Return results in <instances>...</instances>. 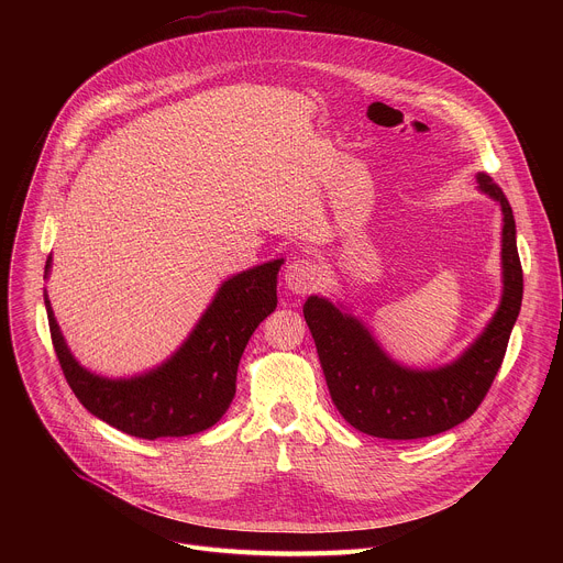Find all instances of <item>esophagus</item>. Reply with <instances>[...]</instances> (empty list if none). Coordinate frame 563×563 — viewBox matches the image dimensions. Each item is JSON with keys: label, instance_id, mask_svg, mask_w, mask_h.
Wrapping results in <instances>:
<instances>
[{"label": "esophagus", "instance_id": "esophagus-1", "mask_svg": "<svg viewBox=\"0 0 563 563\" xmlns=\"http://www.w3.org/2000/svg\"><path fill=\"white\" fill-rule=\"evenodd\" d=\"M320 283V267L309 258H296L285 269V285L294 294H309Z\"/></svg>", "mask_w": 563, "mask_h": 563}]
</instances>
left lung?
<instances>
[{
	"label": "left lung",
	"mask_w": 563,
	"mask_h": 563,
	"mask_svg": "<svg viewBox=\"0 0 563 563\" xmlns=\"http://www.w3.org/2000/svg\"><path fill=\"white\" fill-rule=\"evenodd\" d=\"M476 183L504 213V296L484 334L454 363L439 369L404 367L380 350L358 318L330 300L309 296L302 307L334 406L358 432L391 441L441 434L476 412L504 363L521 309L523 272L508 198L486 174H478Z\"/></svg>",
	"instance_id": "obj_1"
}]
</instances>
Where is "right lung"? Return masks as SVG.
Masks as SVG:
<instances>
[{
	"label": "right lung",
	"mask_w": 563,
	"mask_h": 563,
	"mask_svg": "<svg viewBox=\"0 0 563 563\" xmlns=\"http://www.w3.org/2000/svg\"><path fill=\"white\" fill-rule=\"evenodd\" d=\"M283 261L224 280L183 347L159 367L133 378H104L68 352L44 294L51 341L73 394L91 415L140 439L198 434L227 412L235 394L238 363L252 334L276 309ZM51 258L46 261V274Z\"/></svg>",
	"instance_id": "obj_1"
}]
</instances>
